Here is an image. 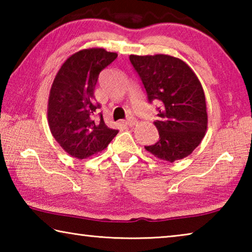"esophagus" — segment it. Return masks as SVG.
Listing matches in <instances>:
<instances>
[{"instance_id": "1", "label": "esophagus", "mask_w": 252, "mask_h": 252, "mask_svg": "<svg viewBox=\"0 0 252 252\" xmlns=\"http://www.w3.org/2000/svg\"><path fill=\"white\" fill-rule=\"evenodd\" d=\"M135 119L133 118V117H132V116H129V117H127L126 118V126H133V125H135Z\"/></svg>"}]
</instances>
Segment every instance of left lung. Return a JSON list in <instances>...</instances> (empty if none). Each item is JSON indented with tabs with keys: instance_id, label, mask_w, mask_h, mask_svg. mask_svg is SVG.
I'll list each match as a JSON object with an SVG mask.
<instances>
[{
	"instance_id": "left-lung-1",
	"label": "left lung",
	"mask_w": 252,
	"mask_h": 252,
	"mask_svg": "<svg viewBox=\"0 0 252 252\" xmlns=\"http://www.w3.org/2000/svg\"><path fill=\"white\" fill-rule=\"evenodd\" d=\"M146 89L149 103H160L155 126L159 141L146 150L174 162L192 153L207 131L206 96L197 75L182 60L170 55H130Z\"/></svg>"
}]
</instances>
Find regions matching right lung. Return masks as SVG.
<instances>
[{"label": "right lung", "mask_w": 252, "mask_h": 252, "mask_svg": "<svg viewBox=\"0 0 252 252\" xmlns=\"http://www.w3.org/2000/svg\"><path fill=\"white\" fill-rule=\"evenodd\" d=\"M118 54L104 49L79 51L63 63L50 91L51 133L70 156L84 159L108 147L118 130L104 123L94 90L101 71Z\"/></svg>", "instance_id": "add662e5"}]
</instances>
